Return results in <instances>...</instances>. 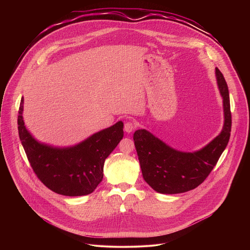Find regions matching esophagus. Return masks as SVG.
Segmentation results:
<instances>
[{
  "instance_id": "1",
  "label": "esophagus",
  "mask_w": 250,
  "mask_h": 250,
  "mask_svg": "<svg viewBox=\"0 0 250 250\" xmlns=\"http://www.w3.org/2000/svg\"><path fill=\"white\" fill-rule=\"evenodd\" d=\"M135 127H136V125H135V124L134 123H132V122H127V123H125V130L127 132V133H129V132H131L133 129H135Z\"/></svg>"
}]
</instances>
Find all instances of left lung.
Masks as SVG:
<instances>
[{
    "label": "left lung",
    "mask_w": 250,
    "mask_h": 250,
    "mask_svg": "<svg viewBox=\"0 0 250 250\" xmlns=\"http://www.w3.org/2000/svg\"><path fill=\"white\" fill-rule=\"evenodd\" d=\"M220 92L224 99L225 125L222 132L203 149L190 153L175 150L146 129L133 134L142 176L161 194H179L197 188L216 166L226 149L231 130L229 88L223 73L216 68Z\"/></svg>",
    "instance_id": "left-lung-1"
}]
</instances>
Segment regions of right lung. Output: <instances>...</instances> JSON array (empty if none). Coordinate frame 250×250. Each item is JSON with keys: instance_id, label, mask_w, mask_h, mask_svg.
I'll list each match as a JSON object with an SVG mask.
<instances>
[{"instance_id": "add662e5", "label": "right lung", "mask_w": 250, "mask_h": 250, "mask_svg": "<svg viewBox=\"0 0 250 250\" xmlns=\"http://www.w3.org/2000/svg\"><path fill=\"white\" fill-rule=\"evenodd\" d=\"M21 98L18 128L21 145L33 172L51 191L69 197L85 196L94 192L103 179L105 158L124 136V124L119 122L101 130L81 144L57 148L35 140L22 120Z\"/></svg>"}]
</instances>
